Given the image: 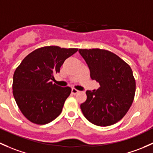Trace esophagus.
Listing matches in <instances>:
<instances>
[{
	"label": "esophagus",
	"instance_id": "obj_1",
	"mask_svg": "<svg viewBox=\"0 0 153 153\" xmlns=\"http://www.w3.org/2000/svg\"><path fill=\"white\" fill-rule=\"evenodd\" d=\"M79 92V91H78V90H76V89H75V88H72L71 89V93H72V94H78V93Z\"/></svg>",
	"mask_w": 153,
	"mask_h": 153
}]
</instances>
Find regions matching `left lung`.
I'll return each mask as SVG.
<instances>
[{
  "label": "left lung",
  "mask_w": 153,
  "mask_h": 153,
  "mask_svg": "<svg viewBox=\"0 0 153 153\" xmlns=\"http://www.w3.org/2000/svg\"><path fill=\"white\" fill-rule=\"evenodd\" d=\"M91 72V78L100 87L86 91L87 100L80 108L85 117L101 127L114 124L130 109L135 93V80L130 65L105 49H79Z\"/></svg>",
  "instance_id": "1"
}]
</instances>
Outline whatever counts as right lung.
<instances>
[{
    "instance_id": "right-lung-1",
    "label": "right lung",
    "mask_w": 153,
    "mask_h": 153,
    "mask_svg": "<svg viewBox=\"0 0 153 153\" xmlns=\"http://www.w3.org/2000/svg\"><path fill=\"white\" fill-rule=\"evenodd\" d=\"M78 48L45 46L28 54L14 73L12 90L23 116L37 124L54 120L62 112L71 88L53 84V74L59 72L67 58Z\"/></svg>"
}]
</instances>
